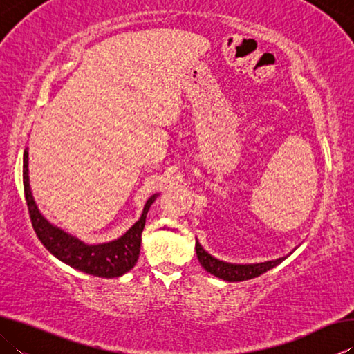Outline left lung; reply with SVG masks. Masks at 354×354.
Returning <instances> with one entry per match:
<instances>
[{"instance_id":"1","label":"left lung","mask_w":354,"mask_h":354,"mask_svg":"<svg viewBox=\"0 0 354 354\" xmlns=\"http://www.w3.org/2000/svg\"><path fill=\"white\" fill-rule=\"evenodd\" d=\"M195 250H196V256H198V261L206 272H209L220 279L230 281V283H234V281H247V279H253L256 277H261L262 273H266L270 270V268L277 267L278 263H281L286 259V257H279L277 261H267L261 263H245V266H241V263H227V262L215 259V257L209 254L207 251L203 250L198 241L195 243Z\"/></svg>"}]
</instances>
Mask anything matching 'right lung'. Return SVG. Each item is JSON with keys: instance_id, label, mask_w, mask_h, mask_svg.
Instances as JSON below:
<instances>
[{"instance_id": "add662e5", "label": "right lung", "mask_w": 354, "mask_h": 354, "mask_svg": "<svg viewBox=\"0 0 354 354\" xmlns=\"http://www.w3.org/2000/svg\"><path fill=\"white\" fill-rule=\"evenodd\" d=\"M23 187H25V198L35 234L44 243V247L59 261L68 263L76 270L100 278L122 277L136 266L140 253L142 231L145 227L148 209L158 195L149 196L145 207H143L142 217L136 221L133 227H129L127 234L109 243L87 245L59 230V227L53 226L40 214L32 198L31 189H29L28 149H25V154H23Z\"/></svg>"}]
</instances>
